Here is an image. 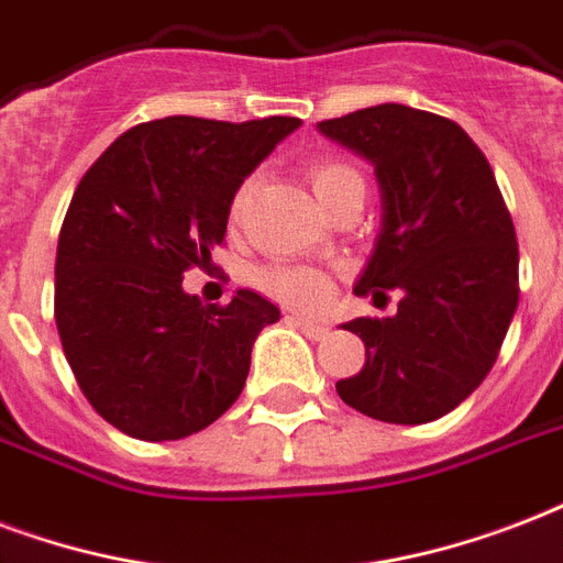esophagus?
<instances>
[{
  "mask_svg": "<svg viewBox=\"0 0 563 563\" xmlns=\"http://www.w3.org/2000/svg\"><path fill=\"white\" fill-rule=\"evenodd\" d=\"M285 320L290 322V325H296V329H302L305 334L311 338V341H320V338H325V334H329V325H322V322H317V320H305V317H294V313H290V317H285Z\"/></svg>",
  "mask_w": 563,
  "mask_h": 563,
  "instance_id": "esophagus-1",
  "label": "esophagus"
}]
</instances>
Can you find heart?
I'll return each instance as SVG.
<instances>
[{
	"label": "heart",
	"mask_w": 563,
	"mask_h": 563,
	"mask_svg": "<svg viewBox=\"0 0 563 563\" xmlns=\"http://www.w3.org/2000/svg\"><path fill=\"white\" fill-rule=\"evenodd\" d=\"M308 178H311V187L317 199H320L325 208H329L338 196L346 190L350 185H358L361 176L358 169L343 164V161H313L308 167ZM255 187H258V178L246 176L238 185V190L232 194V202H229V220L243 222L246 213H250L252 196H255ZM255 285L258 290L276 299V302L287 305V308H296V311H317L325 305V299L331 296V282L322 276L320 269L313 267H294V264H273V267H264L255 273Z\"/></svg>",
	"instance_id": "obj_1"
}]
</instances>
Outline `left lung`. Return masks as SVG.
<instances>
[{
    "label": "left lung",
    "instance_id": "obj_1",
    "mask_svg": "<svg viewBox=\"0 0 563 563\" xmlns=\"http://www.w3.org/2000/svg\"><path fill=\"white\" fill-rule=\"evenodd\" d=\"M320 132L373 161L382 187L385 220L355 294H402L394 317L343 325L367 361L338 394L373 420H438L485 382L517 311L520 252L503 190L473 137L431 111L387 102Z\"/></svg>",
    "mask_w": 563,
    "mask_h": 563
}]
</instances>
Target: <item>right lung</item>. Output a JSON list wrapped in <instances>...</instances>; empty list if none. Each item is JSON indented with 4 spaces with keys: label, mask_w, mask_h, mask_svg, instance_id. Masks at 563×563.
I'll use <instances>...</instances> for the list:
<instances>
[{
    "label": "right lung",
    "mask_w": 563,
    "mask_h": 563,
    "mask_svg": "<svg viewBox=\"0 0 563 563\" xmlns=\"http://www.w3.org/2000/svg\"><path fill=\"white\" fill-rule=\"evenodd\" d=\"M296 117H164L120 134L78 181L55 258V322L96 413L137 440H178L229 411L278 308L252 290L202 305L187 269L220 246L243 178Z\"/></svg>",
    "instance_id": "add662e5"
}]
</instances>
